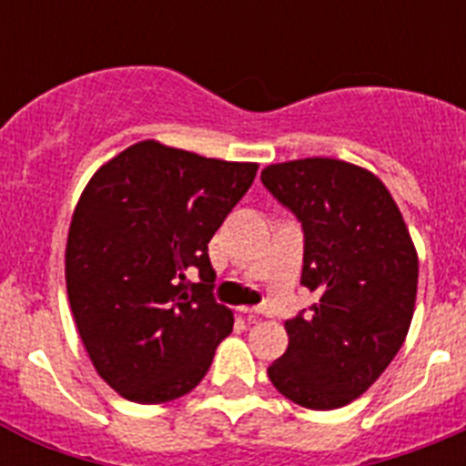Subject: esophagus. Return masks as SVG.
I'll list each match as a JSON object with an SVG mask.
<instances>
[{"instance_id":"obj_1","label":"esophagus","mask_w":466,"mask_h":466,"mask_svg":"<svg viewBox=\"0 0 466 466\" xmlns=\"http://www.w3.org/2000/svg\"><path fill=\"white\" fill-rule=\"evenodd\" d=\"M240 312L249 319V322H254V319H258V317L263 315L261 308H240Z\"/></svg>"}]
</instances>
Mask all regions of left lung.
I'll return each mask as SVG.
<instances>
[{
  "label": "left lung",
  "mask_w": 466,
  "mask_h": 466,
  "mask_svg": "<svg viewBox=\"0 0 466 466\" xmlns=\"http://www.w3.org/2000/svg\"><path fill=\"white\" fill-rule=\"evenodd\" d=\"M303 226L300 284L310 315L287 319L289 348L268 366L279 394L312 410L340 409L380 378L406 340L418 252L394 198L373 172L339 158H300L261 172Z\"/></svg>",
  "instance_id": "left-lung-1"
}]
</instances>
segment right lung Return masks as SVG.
Segmentation results:
<instances>
[{"instance_id": "right-lung-1", "label": "right lung", "mask_w": 466, "mask_h": 466, "mask_svg": "<svg viewBox=\"0 0 466 466\" xmlns=\"http://www.w3.org/2000/svg\"><path fill=\"white\" fill-rule=\"evenodd\" d=\"M257 170L144 139L90 177L69 224L65 279L95 371L121 397H184L233 331V312L208 284V242ZM193 268L200 283L187 282Z\"/></svg>"}]
</instances>
